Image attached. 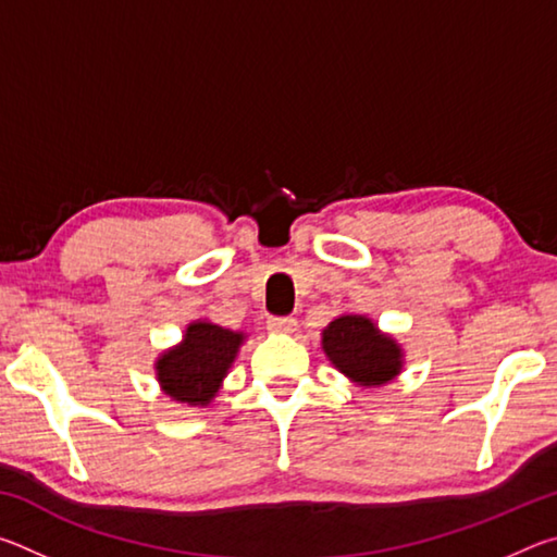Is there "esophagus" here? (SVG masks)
Returning <instances> with one entry per match:
<instances>
[{"mask_svg":"<svg viewBox=\"0 0 557 557\" xmlns=\"http://www.w3.org/2000/svg\"><path fill=\"white\" fill-rule=\"evenodd\" d=\"M297 326L295 317H270L268 319V329L275 334H292Z\"/></svg>","mask_w":557,"mask_h":557,"instance_id":"obj_1","label":"esophagus"}]
</instances>
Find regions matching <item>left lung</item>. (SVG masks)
<instances>
[{
	"mask_svg": "<svg viewBox=\"0 0 557 557\" xmlns=\"http://www.w3.org/2000/svg\"><path fill=\"white\" fill-rule=\"evenodd\" d=\"M322 346L338 371L361 385H381L400 371V348L371 319L346 314L324 329Z\"/></svg>",
	"mask_w": 557,
	"mask_h": 557,
	"instance_id": "8db88e82",
	"label": "left lung"
}]
</instances>
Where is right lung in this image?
Masks as SVG:
<instances>
[{
	"mask_svg": "<svg viewBox=\"0 0 557 557\" xmlns=\"http://www.w3.org/2000/svg\"><path fill=\"white\" fill-rule=\"evenodd\" d=\"M243 334L211 322H194L184 344L166 351L157 363V375L166 395L188 405H206L228 373Z\"/></svg>",
	"mask_w": 557,
	"mask_h": 557,
	"instance_id": "obj_1",
	"label": "right lung"
}]
</instances>
